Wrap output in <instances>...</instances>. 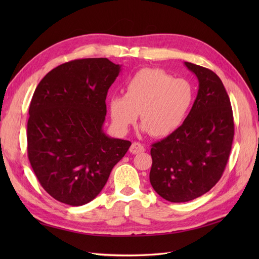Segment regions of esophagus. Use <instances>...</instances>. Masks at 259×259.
Here are the masks:
<instances>
[{"instance_id":"34e87169","label":"esophagus","mask_w":259,"mask_h":259,"mask_svg":"<svg viewBox=\"0 0 259 259\" xmlns=\"http://www.w3.org/2000/svg\"><path fill=\"white\" fill-rule=\"evenodd\" d=\"M145 151V147L142 146L140 142H134L130 147V152L131 153H140Z\"/></svg>"}]
</instances>
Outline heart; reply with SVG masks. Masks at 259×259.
<instances>
[{
  "label": "heart",
  "mask_w": 259,
  "mask_h": 259,
  "mask_svg": "<svg viewBox=\"0 0 259 259\" xmlns=\"http://www.w3.org/2000/svg\"><path fill=\"white\" fill-rule=\"evenodd\" d=\"M194 91L188 81L175 79L160 69H142L125 83V95L109 97V111L115 128L128 131L139 117L141 130L162 138L179 129L188 115Z\"/></svg>",
  "instance_id": "b5f03b06"
}]
</instances>
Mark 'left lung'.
I'll use <instances>...</instances> for the list:
<instances>
[{
  "mask_svg": "<svg viewBox=\"0 0 259 259\" xmlns=\"http://www.w3.org/2000/svg\"><path fill=\"white\" fill-rule=\"evenodd\" d=\"M185 65L199 83L196 100L180 128L150 150V184L171 202L196 199L218 183L234 139L233 110L222 80L200 65Z\"/></svg>",
  "mask_w": 259,
  "mask_h": 259,
  "instance_id": "left-lung-1",
  "label": "left lung"
}]
</instances>
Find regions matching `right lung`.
Listing matches in <instances>:
<instances>
[{
	"instance_id": "add662e5",
	"label": "right lung",
	"mask_w": 259,
	"mask_h": 259,
	"mask_svg": "<svg viewBox=\"0 0 259 259\" xmlns=\"http://www.w3.org/2000/svg\"><path fill=\"white\" fill-rule=\"evenodd\" d=\"M121 65L80 59L51 70L37 84L27 121V156L49 195L82 206L100 194L131 142L103 131L106 98Z\"/></svg>"
}]
</instances>
